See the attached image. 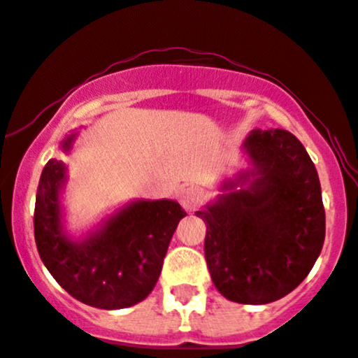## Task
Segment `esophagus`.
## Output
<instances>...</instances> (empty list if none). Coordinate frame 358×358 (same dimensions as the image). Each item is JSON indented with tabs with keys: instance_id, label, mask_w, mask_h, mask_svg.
<instances>
[{
	"instance_id": "1",
	"label": "esophagus",
	"mask_w": 358,
	"mask_h": 358,
	"mask_svg": "<svg viewBox=\"0 0 358 358\" xmlns=\"http://www.w3.org/2000/svg\"><path fill=\"white\" fill-rule=\"evenodd\" d=\"M201 203H203V190H201L199 187L190 185L180 190V204H182L187 211L197 210Z\"/></svg>"
}]
</instances>
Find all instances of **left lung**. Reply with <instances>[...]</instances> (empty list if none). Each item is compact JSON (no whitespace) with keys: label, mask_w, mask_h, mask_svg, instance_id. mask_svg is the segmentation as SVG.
I'll return each mask as SVG.
<instances>
[{"label":"left lung","mask_w":358,"mask_h":358,"mask_svg":"<svg viewBox=\"0 0 358 358\" xmlns=\"http://www.w3.org/2000/svg\"><path fill=\"white\" fill-rule=\"evenodd\" d=\"M241 152L250 168L225 178L222 194L196 215L206 224L204 257L218 292L239 304H267L292 292L320 255V180L285 129H253Z\"/></svg>","instance_id":"left-lung-1"}]
</instances>
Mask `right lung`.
<instances>
[{"label": "right lung", "mask_w": 358, "mask_h": 358, "mask_svg": "<svg viewBox=\"0 0 358 358\" xmlns=\"http://www.w3.org/2000/svg\"><path fill=\"white\" fill-rule=\"evenodd\" d=\"M78 133L61 141L69 154ZM68 168L50 159L41 171L34 204V239L41 262L55 282L80 303L120 310L141 303L154 290L178 222L185 217L176 201L127 203L83 238L64 227L61 194Z\"/></svg>", "instance_id": "1"}]
</instances>
